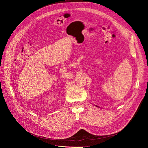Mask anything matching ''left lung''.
I'll return each instance as SVG.
<instances>
[{
  "mask_svg": "<svg viewBox=\"0 0 148 148\" xmlns=\"http://www.w3.org/2000/svg\"><path fill=\"white\" fill-rule=\"evenodd\" d=\"M96 106V107H99H99H98V106Z\"/></svg>",
  "mask_w": 148,
  "mask_h": 148,
  "instance_id": "1",
  "label": "left lung"
}]
</instances>
